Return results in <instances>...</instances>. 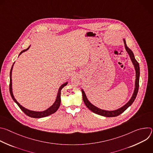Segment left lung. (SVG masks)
I'll return each mask as SVG.
<instances>
[{
  "instance_id": "left-lung-1",
  "label": "left lung",
  "mask_w": 153,
  "mask_h": 153,
  "mask_svg": "<svg viewBox=\"0 0 153 153\" xmlns=\"http://www.w3.org/2000/svg\"><path fill=\"white\" fill-rule=\"evenodd\" d=\"M123 42H124V43H125V49H126V51L128 52V54H129V56L131 58V61H132V62L134 65V68H135V70H136L135 88H134V93H133L131 98V99L129 100V102L126 104H125L124 106L121 107L120 108L118 109V110H114V111H106V110H101V109L95 106L94 105H93L92 103H91L90 102V101L88 100V99H87L85 92L83 91V90H82L83 100V102H84L85 105L87 106V108H88L90 110H91L93 113H94L96 114H97L99 115L102 116L108 117H116V116H117L120 115V114L123 113L130 105H132V103L134 101V100H135V99L137 96V93H138L139 86V76H140L139 64L137 62V61L136 60L133 51L127 47L125 39H123Z\"/></svg>"
}]
</instances>
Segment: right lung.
Returning <instances> with one entry per match:
<instances>
[{"mask_svg":"<svg viewBox=\"0 0 153 153\" xmlns=\"http://www.w3.org/2000/svg\"><path fill=\"white\" fill-rule=\"evenodd\" d=\"M30 47L26 49V50H24L23 51H22L19 55H20L24 51H26L27 50H28L29 49ZM14 63L13 65H12V67L11 68V71H10V94H11V96L12 97V99H13V100L17 103V105L19 106V107L21 109V110L26 115H27L29 117H33V118H41V117H46V116H50L53 113H54L57 110L58 108H59L60 106V91L62 90V89L63 88V87L65 86H66L68 83V82H66L65 83L63 84H62L60 87L59 89V91H58V93H57V98H56V100L55 101V102L53 103V105L52 106H51L49 108H48L47 110H46L45 111H31V110H28V109L23 107L22 105H20L17 102V100L15 99L14 96H13V91H12V79H11V74H12V70H13V65H14Z\"/></svg>","mask_w":153,"mask_h":153,"instance_id":"right-lung-1","label":"right lung"}]
</instances>
